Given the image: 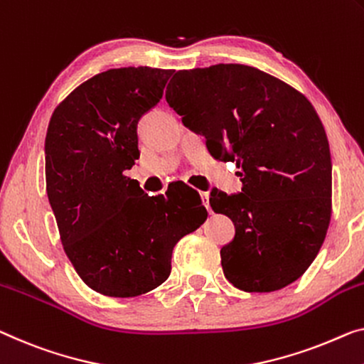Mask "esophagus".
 Masks as SVG:
<instances>
[{
	"mask_svg": "<svg viewBox=\"0 0 364 364\" xmlns=\"http://www.w3.org/2000/svg\"><path fill=\"white\" fill-rule=\"evenodd\" d=\"M200 199H203V204L204 208L208 209V213H213V209H210V203H209V194L208 193H200Z\"/></svg>",
	"mask_w": 364,
	"mask_h": 364,
	"instance_id": "obj_1",
	"label": "esophagus"
}]
</instances>
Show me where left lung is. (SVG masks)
<instances>
[{
    "label": "left lung",
    "instance_id": "left-lung-1",
    "mask_svg": "<svg viewBox=\"0 0 364 364\" xmlns=\"http://www.w3.org/2000/svg\"><path fill=\"white\" fill-rule=\"evenodd\" d=\"M165 96L217 160L240 168L242 193L214 189L209 199L235 225L220 250L225 278L247 292L294 283L317 257L332 215V159L311 101L238 63L180 70Z\"/></svg>",
    "mask_w": 364,
    "mask_h": 364
}]
</instances>
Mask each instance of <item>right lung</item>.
<instances>
[{"mask_svg": "<svg viewBox=\"0 0 364 364\" xmlns=\"http://www.w3.org/2000/svg\"><path fill=\"white\" fill-rule=\"evenodd\" d=\"M173 72L126 67L95 75L48 122V203L75 271L102 296L135 297L159 287L178 240L208 217L188 184L154 198L124 173L140 155L139 119L161 100Z\"/></svg>", "mask_w": 364, "mask_h": 364, "instance_id": "add662e5", "label": "right lung"}]
</instances>
